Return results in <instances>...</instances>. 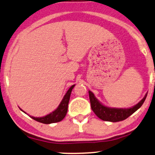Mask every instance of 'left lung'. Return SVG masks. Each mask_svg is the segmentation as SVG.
Returning a JSON list of instances; mask_svg holds the SVG:
<instances>
[{
    "label": "left lung",
    "mask_w": 155,
    "mask_h": 155,
    "mask_svg": "<svg viewBox=\"0 0 155 155\" xmlns=\"http://www.w3.org/2000/svg\"><path fill=\"white\" fill-rule=\"evenodd\" d=\"M88 94L91 107L96 115L102 120L113 122V123L124 120L129 116L134 114L136 110H139L142 106L147 96V94L137 104L130 108H112V107L104 106L101 102H99V100L96 99L94 94L91 91H88Z\"/></svg>",
    "instance_id": "8db88e82"
}]
</instances>
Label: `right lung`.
<instances>
[{
    "mask_svg": "<svg viewBox=\"0 0 155 155\" xmlns=\"http://www.w3.org/2000/svg\"><path fill=\"white\" fill-rule=\"evenodd\" d=\"M74 86V85H72V86L69 88V90L67 91L66 94H65L62 100H61V103L59 104V107H58L57 108H56V110H54V112H52L51 113L47 114V115L44 116V117H32V116H30L31 118H32V119L35 120L40 122V123H44V124H51V123H58V122L62 120L67 114L71 92H72V90L73 89ZM20 110H21V109H20ZM21 110L22 111V112H24L22 110ZM25 113H26V112H25Z\"/></svg>",
    "mask_w": 155,
    "mask_h": 155,
    "instance_id": "add662e5",
    "label": "right lung"
}]
</instances>
